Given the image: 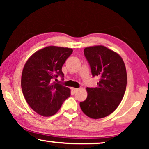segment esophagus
<instances>
[{"label": "esophagus", "mask_w": 149, "mask_h": 149, "mask_svg": "<svg viewBox=\"0 0 149 149\" xmlns=\"http://www.w3.org/2000/svg\"><path fill=\"white\" fill-rule=\"evenodd\" d=\"M71 89H72V92L74 93H76L77 91L79 90V89H78V88H74V87H72V88Z\"/></svg>", "instance_id": "obj_1"}]
</instances>
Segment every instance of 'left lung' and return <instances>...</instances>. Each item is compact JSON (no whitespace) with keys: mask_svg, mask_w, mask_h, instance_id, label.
<instances>
[{"mask_svg":"<svg viewBox=\"0 0 149 149\" xmlns=\"http://www.w3.org/2000/svg\"><path fill=\"white\" fill-rule=\"evenodd\" d=\"M84 55L92 76L100 81L97 87H87V97L80 107L89 117L100 119L115 111L123 99L127 85L125 66L119 54L102 45L85 48Z\"/></svg>","mask_w":149,"mask_h":149,"instance_id":"left-lung-1","label":"left lung"}]
</instances>
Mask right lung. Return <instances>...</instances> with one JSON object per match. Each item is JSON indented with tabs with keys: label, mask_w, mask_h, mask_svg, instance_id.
<instances>
[{
	"label": "right lung",
	"mask_w": 149,
	"mask_h": 149,
	"mask_svg": "<svg viewBox=\"0 0 149 149\" xmlns=\"http://www.w3.org/2000/svg\"><path fill=\"white\" fill-rule=\"evenodd\" d=\"M72 53L70 48L47 47L34 53L25 64L22 92L30 107L40 115H54L70 97V89L54 79L59 76L64 79L62 66Z\"/></svg>",
	"instance_id": "1"
}]
</instances>
